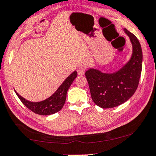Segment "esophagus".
<instances>
[{
    "label": "esophagus",
    "mask_w": 156,
    "mask_h": 156,
    "mask_svg": "<svg viewBox=\"0 0 156 156\" xmlns=\"http://www.w3.org/2000/svg\"><path fill=\"white\" fill-rule=\"evenodd\" d=\"M85 72H86V68L83 67H80L78 69V74L79 75V76H83V75H84Z\"/></svg>",
    "instance_id": "34e87169"
}]
</instances>
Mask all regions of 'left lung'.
I'll return each mask as SVG.
<instances>
[{
    "label": "left lung",
    "instance_id": "8db88e82",
    "mask_svg": "<svg viewBox=\"0 0 156 156\" xmlns=\"http://www.w3.org/2000/svg\"><path fill=\"white\" fill-rule=\"evenodd\" d=\"M133 45L131 58L113 73H103L90 68L86 72L92 100L102 108H114L127 101L138 88L142 70L143 53L135 35L124 29Z\"/></svg>",
    "mask_w": 156,
    "mask_h": 156
}]
</instances>
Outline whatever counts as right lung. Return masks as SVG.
Masks as SVG:
<instances>
[{
    "instance_id": "1",
    "label": "right lung",
    "mask_w": 156,
    "mask_h": 156,
    "mask_svg": "<svg viewBox=\"0 0 156 156\" xmlns=\"http://www.w3.org/2000/svg\"><path fill=\"white\" fill-rule=\"evenodd\" d=\"M77 75H78L77 72L75 70L64 80L58 90L51 97L41 102H30L20 96L16 92V93L21 102L33 113L41 115H51L57 113L62 109L66 103L67 91L75 78L77 77Z\"/></svg>"
}]
</instances>
